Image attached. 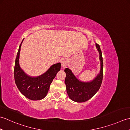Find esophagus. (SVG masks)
Here are the masks:
<instances>
[{
  "instance_id": "1",
  "label": "esophagus",
  "mask_w": 130,
  "mask_h": 130,
  "mask_svg": "<svg viewBox=\"0 0 130 130\" xmlns=\"http://www.w3.org/2000/svg\"><path fill=\"white\" fill-rule=\"evenodd\" d=\"M67 62H68V60L67 59H65V58H63V59H61V63L62 68H65L66 64L67 63Z\"/></svg>"
}]
</instances>
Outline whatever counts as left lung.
Masks as SVG:
<instances>
[{
	"label": "left lung",
	"mask_w": 130,
	"mask_h": 130,
	"mask_svg": "<svg viewBox=\"0 0 130 130\" xmlns=\"http://www.w3.org/2000/svg\"><path fill=\"white\" fill-rule=\"evenodd\" d=\"M95 47L99 55L100 70L92 80L81 81L76 78L69 68H67L65 69L66 73L65 83L67 92L69 97L74 102L81 103L89 100L95 94L100 88L103 79V63L100 47L97 43H95Z\"/></svg>",
	"instance_id": "left-lung-1"
}]
</instances>
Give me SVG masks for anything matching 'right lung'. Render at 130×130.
<instances>
[{"instance_id": "1", "label": "right lung", "mask_w": 130, "mask_h": 130, "mask_svg": "<svg viewBox=\"0 0 130 130\" xmlns=\"http://www.w3.org/2000/svg\"><path fill=\"white\" fill-rule=\"evenodd\" d=\"M23 41L19 47L15 59L14 71L15 84L20 92L27 98L33 101L41 100L47 94L50 85L58 71L60 70L61 63L51 65L45 73L38 76L27 75L21 68L19 62Z\"/></svg>"}]
</instances>
